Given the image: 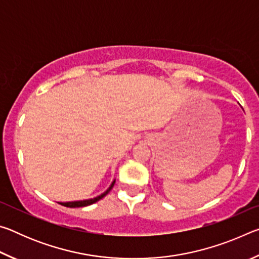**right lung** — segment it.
<instances>
[{
    "instance_id": "obj_1",
    "label": "right lung",
    "mask_w": 259,
    "mask_h": 259,
    "mask_svg": "<svg viewBox=\"0 0 259 259\" xmlns=\"http://www.w3.org/2000/svg\"><path fill=\"white\" fill-rule=\"evenodd\" d=\"M114 184H115V181H113L111 185H109V187L107 188L106 191H105L103 194H100L98 196H96V198L94 199H88V200H81V201H72V202H58L60 203L61 205H65V207H68V208H80V207H87V205H90L93 204L95 202H97V201H99L100 199H103L105 195H107L109 191L112 190Z\"/></svg>"
}]
</instances>
